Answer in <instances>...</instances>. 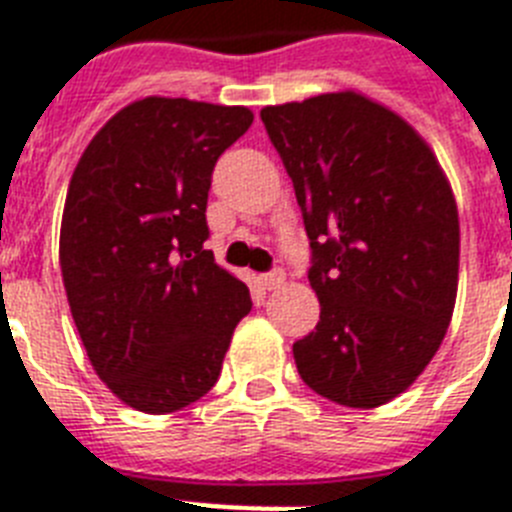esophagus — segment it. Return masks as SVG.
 Returning <instances> with one entry per match:
<instances>
[{
    "mask_svg": "<svg viewBox=\"0 0 512 512\" xmlns=\"http://www.w3.org/2000/svg\"><path fill=\"white\" fill-rule=\"evenodd\" d=\"M283 281H286V273H283L281 268L270 270V273H263V276H260V283H263V289H268V291L281 289Z\"/></svg>",
    "mask_w": 512,
    "mask_h": 512,
    "instance_id": "34e87169",
    "label": "esophagus"
}]
</instances>
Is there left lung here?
I'll use <instances>...</instances> for the list:
<instances>
[{
  "instance_id": "left-lung-1",
  "label": "left lung",
  "mask_w": 512,
  "mask_h": 512,
  "mask_svg": "<svg viewBox=\"0 0 512 512\" xmlns=\"http://www.w3.org/2000/svg\"><path fill=\"white\" fill-rule=\"evenodd\" d=\"M260 119L294 182L320 299L296 369L322 398L375 409L422 375L453 317L450 184L411 124L351 90L265 106Z\"/></svg>"
}]
</instances>
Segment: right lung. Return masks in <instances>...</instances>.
<instances>
[{
    "mask_svg": "<svg viewBox=\"0 0 512 512\" xmlns=\"http://www.w3.org/2000/svg\"><path fill=\"white\" fill-rule=\"evenodd\" d=\"M244 106L150 96L103 124L72 174L59 265L88 359L127 406L171 414L221 375L249 289L205 249L221 153Z\"/></svg>",
    "mask_w": 512,
    "mask_h": 512,
    "instance_id": "add662e5",
    "label": "right lung"
}]
</instances>
